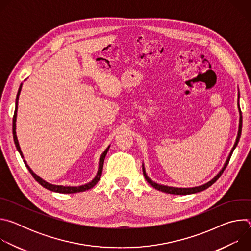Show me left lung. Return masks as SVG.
Here are the masks:
<instances>
[{
  "label": "left lung",
  "instance_id": "left-lung-1",
  "mask_svg": "<svg viewBox=\"0 0 251 251\" xmlns=\"http://www.w3.org/2000/svg\"><path fill=\"white\" fill-rule=\"evenodd\" d=\"M238 98H239V93H238ZM238 105V110H239V126H238V133H237V137H236V140H235V143L223 167V169L219 172V174L214 176L213 178H211V180L201 186H199V187H194V188H175V187H169V186H164V185H160V184H157L155 182H153L151 178L147 176L146 174V171H145V167H144V164L142 165L143 167V174H144V176L146 178V181L153 187L155 188L156 190L158 191H161L163 193H166V194H171V195H191V194H196V193H199V192H201V191H204L206 190L207 188H209L212 184L216 183L218 181V178L222 176V174L224 173V171L226 170V166L228 165V162L230 160V157L232 155V152L233 150L235 149V147L237 146L238 144V141H239V138H240V135H241V129H242V116H241V111H240V107H239V103H237Z\"/></svg>",
  "mask_w": 251,
  "mask_h": 251
}]
</instances>
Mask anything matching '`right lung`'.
<instances>
[{
	"label": "right lung",
	"mask_w": 251,
	"mask_h": 251,
	"mask_svg": "<svg viewBox=\"0 0 251 251\" xmlns=\"http://www.w3.org/2000/svg\"><path fill=\"white\" fill-rule=\"evenodd\" d=\"M22 86H23V83H21L20 85V88H19V91H18V94H17V98H16V109H15V113H14V118H13V136H14V141H15V144H16V147L21 155V157L24 159V155H23V152L21 150V147H20V144H19V141H18V138H17V134H16V121H17V112H18V103H19V96H20V93H21V90H22ZM110 148V145L107 147L105 149V151L102 153V155L100 156V159H99V165H98V171H97V174L95 176V177L93 178V180L85 185H81V186H78V187H67V186H58V185H52V184H50L48 182H46L45 180H43V178L41 176H39L37 174H34L32 172V170L28 167V165L26 164L25 160L24 159V163L25 165V167L27 168V170L29 171V173L32 175V176L34 177V180L37 181L40 185H42L44 188L51 191V192H54V193H59V194H75V193H80V192H84V191H87V190H90L91 188H93L97 183L98 181L100 180L101 177V174H102V169H103V163H104V159H105V156L107 154V152H108Z\"/></svg>",
	"instance_id": "1"
}]
</instances>
